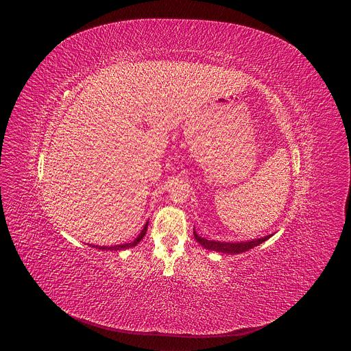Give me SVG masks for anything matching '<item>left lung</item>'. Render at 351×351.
I'll return each instance as SVG.
<instances>
[{
  "instance_id": "left-lung-1",
  "label": "left lung",
  "mask_w": 351,
  "mask_h": 351,
  "mask_svg": "<svg viewBox=\"0 0 351 351\" xmlns=\"http://www.w3.org/2000/svg\"><path fill=\"white\" fill-rule=\"evenodd\" d=\"M194 237L195 240L202 244L207 250H213V252L217 253H226V254H241L244 252H248L250 248H254L256 245L264 243L274 234H267L260 239H252V240H245V241H219V240H208L206 237L198 236L195 229H194Z\"/></svg>"
}]
</instances>
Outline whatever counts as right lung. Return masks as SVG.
Instances as JSON below:
<instances>
[{
  "label": "right lung",
  "instance_id": "right-lung-1",
  "mask_svg": "<svg viewBox=\"0 0 351 351\" xmlns=\"http://www.w3.org/2000/svg\"><path fill=\"white\" fill-rule=\"evenodd\" d=\"M147 228H148V222H145V225L143 226L140 234L132 243H123V244H118V245H94V244H90V245L95 247L98 250H106V252H108V250H110V252H114V250H117V252H118V250H128V248H132V247L137 245L141 241V239L144 237V234L147 232Z\"/></svg>",
  "mask_w": 351,
  "mask_h": 351
}]
</instances>
